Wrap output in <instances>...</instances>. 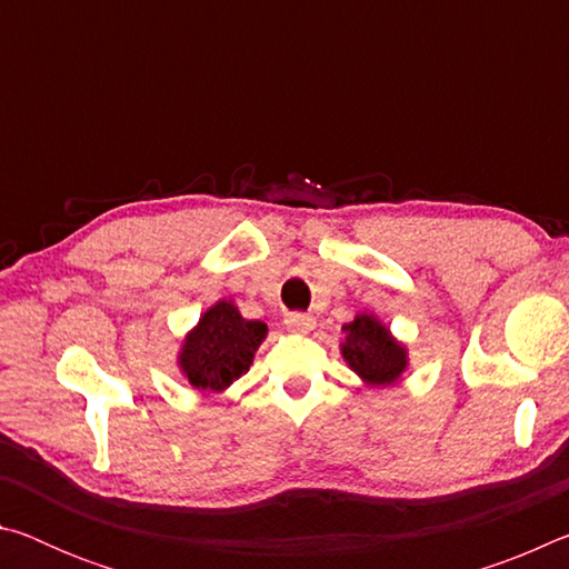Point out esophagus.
<instances>
[{
	"mask_svg": "<svg viewBox=\"0 0 569 569\" xmlns=\"http://www.w3.org/2000/svg\"><path fill=\"white\" fill-rule=\"evenodd\" d=\"M283 323H286V329L288 331H296V333H308L316 326V319L311 313H303V311H291V313H286V319H283Z\"/></svg>",
	"mask_w": 569,
	"mask_h": 569,
	"instance_id": "obj_1",
	"label": "esophagus"
}]
</instances>
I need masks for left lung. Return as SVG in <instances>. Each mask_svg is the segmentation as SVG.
<instances>
[{"label": "left lung", "mask_w": 569, "mask_h": 569, "mask_svg": "<svg viewBox=\"0 0 569 569\" xmlns=\"http://www.w3.org/2000/svg\"><path fill=\"white\" fill-rule=\"evenodd\" d=\"M343 359L369 387H389L407 369V349L393 341L387 326L373 316H356L351 323L343 326Z\"/></svg>", "instance_id": "8db88e82"}]
</instances>
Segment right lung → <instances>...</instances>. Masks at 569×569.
Here are the masks:
<instances>
[{"label":"right lung","instance_id":"right-lung-1","mask_svg":"<svg viewBox=\"0 0 569 569\" xmlns=\"http://www.w3.org/2000/svg\"><path fill=\"white\" fill-rule=\"evenodd\" d=\"M266 333V323L248 321L233 303L218 301L186 336L178 363L196 389L223 391L248 371Z\"/></svg>","mask_w":569,"mask_h":569}]
</instances>
